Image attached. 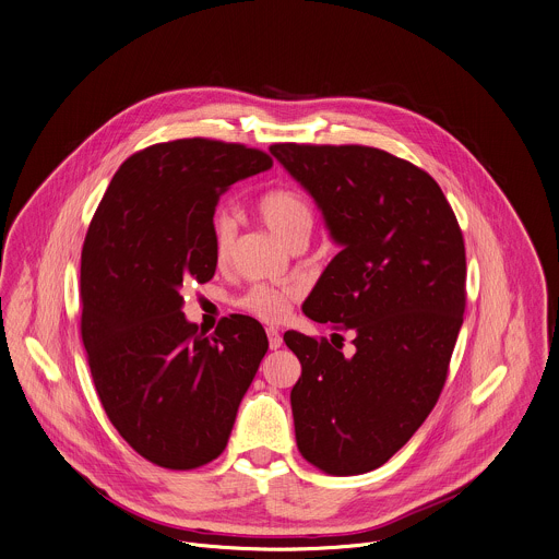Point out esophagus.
I'll use <instances>...</instances> for the list:
<instances>
[{"mask_svg": "<svg viewBox=\"0 0 559 559\" xmlns=\"http://www.w3.org/2000/svg\"><path fill=\"white\" fill-rule=\"evenodd\" d=\"M267 340H270V348H272V350L281 348V344H283L281 333H278V329H274V326H270V329H267Z\"/></svg>", "mask_w": 559, "mask_h": 559, "instance_id": "esophagus-1", "label": "esophagus"}]
</instances>
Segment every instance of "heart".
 I'll return each mask as SVG.
<instances>
[{"mask_svg": "<svg viewBox=\"0 0 559 559\" xmlns=\"http://www.w3.org/2000/svg\"><path fill=\"white\" fill-rule=\"evenodd\" d=\"M257 213L261 222L289 248L298 241H307L316 222V211L309 195L300 191L298 186H289V183H281L267 189L257 200ZM211 233H213L215 259L217 263H226L230 259L233 243H235L233 217L226 213L215 215ZM296 296H298V289L294 285L257 283L237 298V307L265 322H278L289 313L292 300Z\"/></svg>", "mask_w": 559, "mask_h": 559, "instance_id": "heart-1", "label": "heart"}]
</instances>
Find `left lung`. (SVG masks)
I'll return each mask as SVG.
<instances>
[{"label":"left lung","mask_w":559,"mask_h":559,"mask_svg":"<svg viewBox=\"0 0 559 559\" xmlns=\"http://www.w3.org/2000/svg\"><path fill=\"white\" fill-rule=\"evenodd\" d=\"M272 155L311 193L342 250L302 311L353 333V350L298 331L292 389L296 443L331 476L384 465L445 386L465 311V241L424 168L364 144L278 142Z\"/></svg>","instance_id":"obj_1"}]
</instances>
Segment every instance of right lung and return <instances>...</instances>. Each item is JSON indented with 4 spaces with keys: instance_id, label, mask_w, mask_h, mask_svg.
<instances>
[{
    "instance_id": "obj_1",
    "label": "right lung",
    "mask_w": 559,
    "mask_h": 559,
    "mask_svg": "<svg viewBox=\"0 0 559 559\" xmlns=\"http://www.w3.org/2000/svg\"><path fill=\"white\" fill-rule=\"evenodd\" d=\"M261 148L209 138L151 144L116 170L81 252V335L98 400L146 461L195 469L226 445L267 353L250 316L206 335L179 289L215 276L213 217L230 183L267 170Z\"/></svg>"
}]
</instances>
